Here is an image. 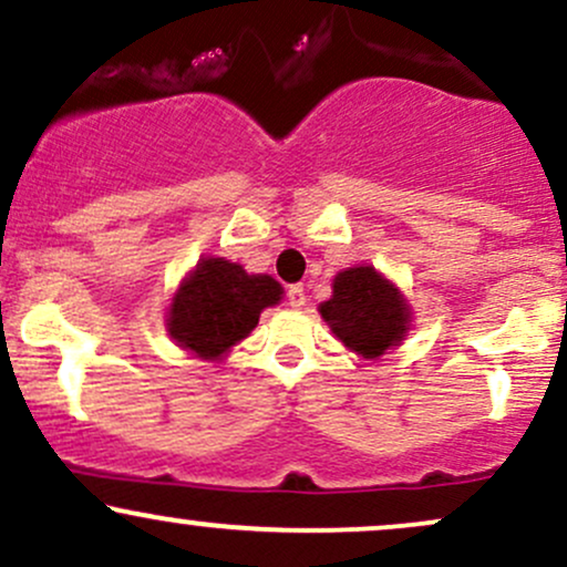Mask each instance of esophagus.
<instances>
[{"instance_id": "obj_1", "label": "esophagus", "mask_w": 567, "mask_h": 567, "mask_svg": "<svg viewBox=\"0 0 567 567\" xmlns=\"http://www.w3.org/2000/svg\"><path fill=\"white\" fill-rule=\"evenodd\" d=\"M288 303L292 306V309H303V306H306L303 285H290V288H288Z\"/></svg>"}]
</instances>
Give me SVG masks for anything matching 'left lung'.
<instances>
[{
	"instance_id": "left-lung-1",
	"label": "left lung",
	"mask_w": 567,
	"mask_h": 567,
	"mask_svg": "<svg viewBox=\"0 0 567 567\" xmlns=\"http://www.w3.org/2000/svg\"><path fill=\"white\" fill-rule=\"evenodd\" d=\"M320 315L343 347L368 360L405 341L410 330V306L373 266L338 271L333 296L320 303Z\"/></svg>"
}]
</instances>
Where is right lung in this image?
I'll use <instances>...</instances> for the list:
<instances>
[{"instance_id": "obj_1", "label": "right lung", "mask_w": 567, "mask_h": 567, "mask_svg": "<svg viewBox=\"0 0 567 567\" xmlns=\"http://www.w3.org/2000/svg\"><path fill=\"white\" fill-rule=\"evenodd\" d=\"M282 298V285L269 275H247L226 258H202L181 282L167 311V333L181 349L202 360H220L250 336L266 306Z\"/></svg>"}]
</instances>
